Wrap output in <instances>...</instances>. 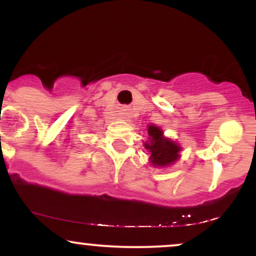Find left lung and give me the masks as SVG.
I'll list each match as a JSON object with an SVG mask.
<instances>
[{"label":"left lung","instance_id":"1","mask_svg":"<svg viewBox=\"0 0 256 256\" xmlns=\"http://www.w3.org/2000/svg\"><path fill=\"white\" fill-rule=\"evenodd\" d=\"M148 142L144 143V148L150 152L149 161L155 167H166L172 165L179 158L180 146L168 138L164 137V132L155 125L148 126Z\"/></svg>","mask_w":256,"mask_h":256}]
</instances>
